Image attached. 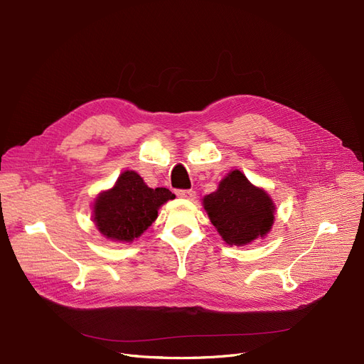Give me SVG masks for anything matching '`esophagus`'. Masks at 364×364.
I'll return each mask as SVG.
<instances>
[{"label":"esophagus","instance_id":"1","mask_svg":"<svg viewBox=\"0 0 364 364\" xmlns=\"http://www.w3.org/2000/svg\"><path fill=\"white\" fill-rule=\"evenodd\" d=\"M177 196L183 198V199H195L196 192H195V190H178Z\"/></svg>","mask_w":364,"mask_h":364}]
</instances>
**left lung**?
I'll return each mask as SVG.
<instances>
[{
	"label": "left lung",
	"mask_w": 364,
	"mask_h": 364,
	"mask_svg": "<svg viewBox=\"0 0 364 364\" xmlns=\"http://www.w3.org/2000/svg\"><path fill=\"white\" fill-rule=\"evenodd\" d=\"M205 211L227 245L245 246L272 230L276 205L264 188L254 186L239 169L220 181L202 199Z\"/></svg>",
	"instance_id": "1"
}]
</instances>
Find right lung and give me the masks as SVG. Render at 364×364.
Here are the masks:
<instances>
[{"mask_svg":"<svg viewBox=\"0 0 364 364\" xmlns=\"http://www.w3.org/2000/svg\"><path fill=\"white\" fill-rule=\"evenodd\" d=\"M168 188H150L136 171H124L112 188L95 198L92 221L113 242L131 243L158 218L159 208L174 199Z\"/></svg>","mask_w":364,"mask_h":364,"instance_id":"right-lung-1","label":"right lung"}]
</instances>
